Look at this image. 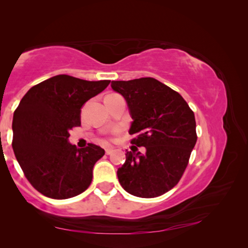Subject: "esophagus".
<instances>
[{
    "label": "esophagus",
    "instance_id": "obj_1",
    "mask_svg": "<svg viewBox=\"0 0 248 248\" xmlns=\"http://www.w3.org/2000/svg\"><path fill=\"white\" fill-rule=\"evenodd\" d=\"M114 149H112V148H107L106 150H105V152H106V154L107 155H110V154H112V152H114Z\"/></svg>",
    "mask_w": 248,
    "mask_h": 248
}]
</instances>
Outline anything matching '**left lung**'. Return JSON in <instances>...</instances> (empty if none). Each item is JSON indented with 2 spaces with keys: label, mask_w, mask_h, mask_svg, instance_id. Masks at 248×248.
<instances>
[{
  "label": "left lung",
  "mask_w": 248,
  "mask_h": 248,
  "mask_svg": "<svg viewBox=\"0 0 248 248\" xmlns=\"http://www.w3.org/2000/svg\"><path fill=\"white\" fill-rule=\"evenodd\" d=\"M111 89L128 104L133 119L132 151L117 170L124 189L141 198H155L178 184L197 142L194 111L180 94L153 78L112 81ZM134 145L144 146L145 155Z\"/></svg>",
  "instance_id": "obj_1"
}]
</instances>
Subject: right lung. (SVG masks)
Instances as JSON below:
<instances>
[{
  "mask_svg": "<svg viewBox=\"0 0 248 248\" xmlns=\"http://www.w3.org/2000/svg\"><path fill=\"white\" fill-rule=\"evenodd\" d=\"M109 83L60 74L32 86L20 100L13 116L12 146L28 182L40 194L68 199L89 188L93 167L105 151L92 143L78 149L69 143V131L81 125L83 105Z\"/></svg>",
  "mask_w": 248,
  "mask_h": 248,
  "instance_id": "1",
  "label": "right lung"
}]
</instances>
